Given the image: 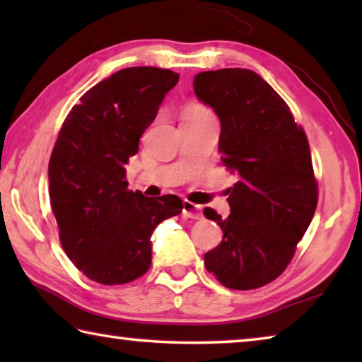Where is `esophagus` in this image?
I'll return each mask as SVG.
<instances>
[{"label": "esophagus", "instance_id": "obj_1", "mask_svg": "<svg viewBox=\"0 0 362 362\" xmlns=\"http://www.w3.org/2000/svg\"><path fill=\"white\" fill-rule=\"evenodd\" d=\"M182 214L188 218H193V220H199L203 217V212H201V206H196L193 203H189V201H183V209Z\"/></svg>", "mask_w": 362, "mask_h": 362}]
</instances>
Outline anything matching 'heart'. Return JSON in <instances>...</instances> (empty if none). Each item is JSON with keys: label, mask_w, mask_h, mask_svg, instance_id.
Segmentation results:
<instances>
[{"label": "heart", "mask_w": 362, "mask_h": 362, "mask_svg": "<svg viewBox=\"0 0 362 362\" xmlns=\"http://www.w3.org/2000/svg\"><path fill=\"white\" fill-rule=\"evenodd\" d=\"M204 113H209L204 107L198 105V103H189V105H187L185 110H183L182 118H188V116H196V115H204Z\"/></svg>", "instance_id": "heart-1"}]
</instances>
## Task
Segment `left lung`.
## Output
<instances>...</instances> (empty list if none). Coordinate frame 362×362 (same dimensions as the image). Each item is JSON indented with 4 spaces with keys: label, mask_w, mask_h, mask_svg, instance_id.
I'll return each mask as SVG.
<instances>
[{
    "label": "left lung",
    "mask_w": 362,
    "mask_h": 362,
    "mask_svg": "<svg viewBox=\"0 0 362 362\" xmlns=\"http://www.w3.org/2000/svg\"><path fill=\"white\" fill-rule=\"evenodd\" d=\"M193 89L218 116L222 163L238 175L228 189L230 216L204 209L223 231L204 265L228 289H257L284 272L315 216L308 139L287 103L252 70L201 71Z\"/></svg>",
    "instance_id": "obj_1"
}]
</instances>
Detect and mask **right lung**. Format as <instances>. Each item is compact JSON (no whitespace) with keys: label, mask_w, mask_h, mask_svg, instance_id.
I'll list each match as a JSON object with an SVG mask.
<instances>
[{"label":"right lung","mask_w":362,"mask_h":362,"mask_svg":"<svg viewBox=\"0 0 362 362\" xmlns=\"http://www.w3.org/2000/svg\"><path fill=\"white\" fill-rule=\"evenodd\" d=\"M179 73L131 66L90 88L66 116L49 159V196L65 254L95 283L126 284L148 272L151 233L179 216L175 194L127 189L126 164Z\"/></svg>","instance_id":"right-lung-1"}]
</instances>
